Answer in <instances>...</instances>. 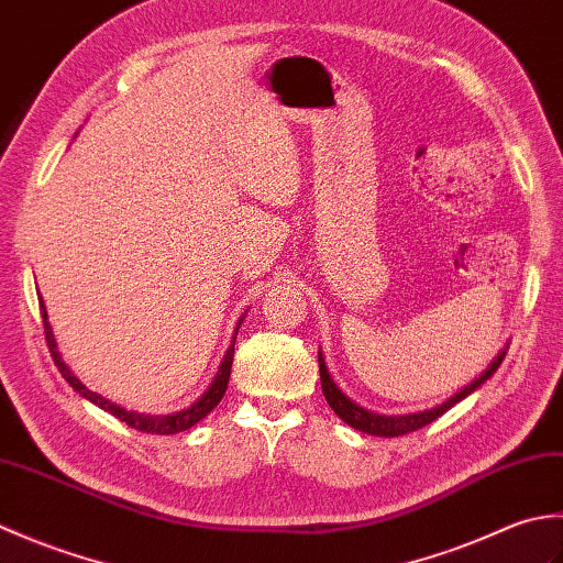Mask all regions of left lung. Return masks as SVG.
Here are the masks:
<instances>
[{"instance_id":"8db88e82","label":"left lung","mask_w":563,"mask_h":563,"mask_svg":"<svg viewBox=\"0 0 563 563\" xmlns=\"http://www.w3.org/2000/svg\"><path fill=\"white\" fill-rule=\"evenodd\" d=\"M504 357H506V349L496 355V361L486 367L484 375L476 377L472 385H466L462 391L454 394V397H450L448 401H442L440 406H435V409L421 411V413H406V416H379V413L363 409V406L353 404L336 385H333V379L329 375V369L324 365V357H321V353H319V375H321V389H324V397H327L331 409L336 411L341 421H345L355 430H363V433H367V435L399 438V435H406V433H413V430L423 428L428 423H433L435 418H440L448 409H452L454 404L462 401L464 397H470L474 389H479L484 382L496 373L498 365L504 363Z\"/></svg>"}]
</instances>
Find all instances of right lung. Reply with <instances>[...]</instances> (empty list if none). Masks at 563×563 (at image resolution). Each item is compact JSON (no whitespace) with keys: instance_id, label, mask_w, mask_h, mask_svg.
<instances>
[{"instance_id":"add662e5","label":"right lung","mask_w":563,"mask_h":563,"mask_svg":"<svg viewBox=\"0 0 563 563\" xmlns=\"http://www.w3.org/2000/svg\"><path fill=\"white\" fill-rule=\"evenodd\" d=\"M41 302V317H43V331H45V341H47V349H51V355L53 361L57 365L59 373H63V377L69 382L71 389L79 391L81 397H87L91 404L101 406L103 411L113 413L115 418H121L123 423H128L130 428L140 430V433H157V435H174V433H184V430H188L190 426H196L200 418H206L214 406L220 404V399L224 397V389H227V382H230V369H232V361H234V343L230 345V351H227L224 361L220 365V373L218 377L212 379V385L208 387V391L202 394V397L194 404L188 406V409L184 411H176L172 416H145V413H135V411H125L121 409V406L111 404L109 399H103L101 394L87 389V385H81V382L69 373V367L65 365L63 357H59V351H57V343L53 339V331H51V324H47V312H45V305L43 300ZM236 339V336H234Z\"/></svg>"}]
</instances>
